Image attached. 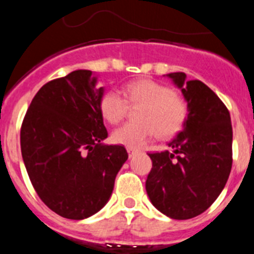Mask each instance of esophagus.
<instances>
[{
  "instance_id": "esophagus-1",
  "label": "esophagus",
  "mask_w": 254,
  "mask_h": 254,
  "mask_svg": "<svg viewBox=\"0 0 254 254\" xmlns=\"http://www.w3.org/2000/svg\"><path fill=\"white\" fill-rule=\"evenodd\" d=\"M127 153H128L129 158H132L136 153H137V150H136V149H132V148H127Z\"/></svg>"
}]
</instances>
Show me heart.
Returning a JSON list of instances; mask_svg holds the SVG:
<instances>
[{"instance_id": "b5f03b06", "label": "heart", "mask_w": 254, "mask_h": 254, "mask_svg": "<svg viewBox=\"0 0 254 254\" xmlns=\"http://www.w3.org/2000/svg\"><path fill=\"white\" fill-rule=\"evenodd\" d=\"M108 91L101 99L100 112L106 122H121L129 104H142L138 110V122H128L116 128L112 140L127 148L140 149L159 132L162 136L173 135L183 127L186 118V104L173 94L168 86L150 79L131 82L123 88Z\"/></svg>"}]
</instances>
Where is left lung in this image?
Listing matches in <instances>:
<instances>
[{"mask_svg":"<svg viewBox=\"0 0 254 254\" xmlns=\"http://www.w3.org/2000/svg\"><path fill=\"white\" fill-rule=\"evenodd\" d=\"M181 91L188 114L168 146L149 154L146 179L151 204L173 220H189L211 207L227 183L233 164L230 113L203 82L188 81L183 71L166 74Z\"/></svg>","mask_w":254,"mask_h":254,"instance_id":"left-lung-1","label":"left lung"}]
</instances>
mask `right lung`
I'll list each match as a JSON object with an SVG mask.
<instances>
[{
  "mask_svg": "<svg viewBox=\"0 0 254 254\" xmlns=\"http://www.w3.org/2000/svg\"><path fill=\"white\" fill-rule=\"evenodd\" d=\"M104 92L94 71H71L40 88L21 126V155L32 185L51 211L69 220L100 211L128 158L125 146L103 144Z\"/></svg>",
  "mask_w": 254,
  "mask_h": 254,
  "instance_id": "1",
  "label": "right lung"
}]
</instances>
